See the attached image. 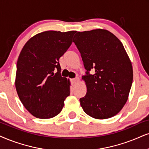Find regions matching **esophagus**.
<instances>
[{
  "label": "esophagus",
  "mask_w": 149,
  "mask_h": 149,
  "mask_svg": "<svg viewBox=\"0 0 149 149\" xmlns=\"http://www.w3.org/2000/svg\"><path fill=\"white\" fill-rule=\"evenodd\" d=\"M79 79L78 78H73V79H71V84H72L73 86H75L76 84H77V82H78Z\"/></svg>",
  "instance_id": "1"
}]
</instances>
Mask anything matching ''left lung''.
Wrapping results in <instances>:
<instances>
[{
	"mask_svg": "<svg viewBox=\"0 0 149 149\" xmlns=\"http://www.w3.org/2000/svg\"><path fill=\"white\" fill-rule=\"evenodd\" d=\"M74 37L86 70L82 76L86 94L80 99L81 107L95 119L111 118L128 100L133 82L131 62L122 43L107 30L78 31ZM91 69L95 70L93 75Z\"/></svg>",
	"mask_w": 149,
	"mask_h": 149,
	"instance_id": "left-lung-1",
	"label": "left lung"
}]
</instances>
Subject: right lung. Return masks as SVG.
I'll return each instance as SVG.
<instances>
[{"label": "right lung", "instance_id": "obj_1", "mask_svg": "<svg viewBox=\"0 0 149 149\" xmlns=\"http://www.w3.org/2000/svg\"><path fill=\"white\" fill-rule=\"evenodd\" d=\"M76 32L38 33L21 50L16 65V91L23 106L38 118L57 116L70 95V82L61 76L59 58L71 46Z\"/></svg>", "mask_w": 149, "mask_h": 149}]
</instances>
